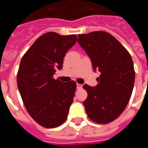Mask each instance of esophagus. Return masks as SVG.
<instances>
[{
    "label": "esophagus",
    "instance_id": "esophagus-1",
    "mask_svg": "<svg viewBox=\"0 0 148 148\" xmlns=\"http://www.w3.org/2000/svg\"><path fill=\"white\" fill-rule=\"evenodd\" d=\"M82 85H80V84H78V83L77 84V90H80V89H82Z\"/></svg>",
    "mask_w": 148,
    "mask_h": 148
}]
</instances>
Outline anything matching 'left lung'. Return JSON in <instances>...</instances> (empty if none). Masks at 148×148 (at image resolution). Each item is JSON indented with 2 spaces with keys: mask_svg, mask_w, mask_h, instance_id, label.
Returning a JSON list of instances; mask_svg holds the SVG:
<instances>
[{
  "mask_svg": "<svg viewBox=\"0 0 148 148\" xmlns=\"http://www.w3.org/2000/svg\"><path fill=\"white\" fill-rule=\"evenodd\" d=\"M77 42L101 74L95 87L85 84L88 97L83 101L88 116L97 124H109L123 112L135 82L133 62L129 52L111 34L93 32L78 35Z\"/></svg>",
  "mask_w": 148,
  "mask_h": 148,
  "instance_id": "8db88e82",
  "label": "left lung"
}]
</instances>
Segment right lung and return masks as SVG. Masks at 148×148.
Returning <instances> with one entry per match:
<instances>
[{
	"label": "right lung",
	"mask_w": 148,
	"mask_h": 148,
	"mask_svg": "<svg viewBox=\"0 0 148 148\" xmlns=\"http://www.w3.org/2000/svg\"><path fill=\"white\" fill-rule=\"evenodd\" d=\"M77 41L76 35L47 32L22 57L17 86L24 106L34 121L47 128L58 127L67 118L76 82H62L53 76L62 68L63 58Z\"/></svg>",
	"instance_id": "right-lung-1"
}]
</instances>
